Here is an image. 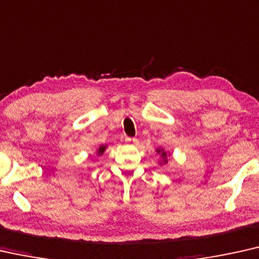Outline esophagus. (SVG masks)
<instances>
[{
  "label": "esophagus",
  "instance_id": "obj_1",
  "mask_svg": "<svg viewBox=\"0 0 259 259\" xmlns=\"http://www.w3.org/2000/svg\"><path fill=\"white\" fill-rule=\"evenodd\" d=\"M125 142L128 143V144H131V145L138 144V140H137V138H135V137H125Z\"/></svg>",
  "mask_w": 259,
  "mask_h": 259
}]
</instances>
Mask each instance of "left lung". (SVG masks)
<instances>
[{
	"label": "left lung",
	"instance_id": "obj_1",
	"mask_svg": "<svg viewBox=\"0 0 259 259\" xmlns=\"http://www.w3.org/2000/svg\"><path fill=\"white\" fill-rule=\"evenodd\" d=\"M157 151H158V152H160V150H157ZM161 156H163V158H164V157H166V153L163 152V153H161ZM165 163H167V160H166V159H165Z\"/></svg>",
	"mask_w": 259,
	"mask_h": 259
}]
</instances>
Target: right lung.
Here are the masks:
<instances>
[{
  "mask_svg": "<svg viewBox=\"0 0 259 259\" xmlns=\"http://www.w3.org/2000/svg\"><path fill=\"white\" fill-rule=\"evenodd\" d=\"M105 150H106V146H105V145L100 146L99 150H98V153H99V154H102L103 152H105Z\"/></svg>",
  "mask_w": 259,
  "mask_h": 259,
  "instance_id": "1",
  "label": "right lung"
}]
</instances>
